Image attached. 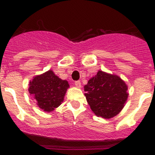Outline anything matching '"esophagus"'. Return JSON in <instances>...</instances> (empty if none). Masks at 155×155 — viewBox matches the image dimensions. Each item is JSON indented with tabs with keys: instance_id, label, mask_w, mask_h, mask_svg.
<instances>
[{
	"instance_id": "1",
	"label": "esophagus",
	"mask_w": 155,
	"mask_h": 155,
	"mask_svg": "<svg viewBox=\"0 0 155 155\" xmlns=\"http://www.w3.org/2000/svg\"><path fill=\"white\" fill-rule=\"evenodd\" d=\"M74 84H75V86H76L77 87H81V84L80 81H75Z\"/></svg>"
}]
</instances>
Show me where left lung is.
Listing matches in <instances>:
<instances>
[{
  "label": "left lung",
  "mask_w": 155,
  "mask_h": 155,
  "mask_svg": "<svg viewBox=\"0 0 155 155\" xmlns=\"http://www.w3.org/2000/svg\"><path fill=\"white\" fill-rule=\"evenodd\" d=\"M127 85L120 77L98 71L84 85L87 103L97 116L110 119L120 113L127 98Z\"/></svg>",
  "instance_id": "1"
}]
</instances>
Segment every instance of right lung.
Segmentation results:
<instances>
[{"label":"right lung","instance_id":"right-lung-1","mask_svg":"<svg viewBox=\"0 0 155 155\" xmlns=\"http://www.w3.org/2000/svg\"><path fill=\"white\" fill-rule=\"evenodd\" d=\"M69 87L68 81L61 79L50 70L30 81L28 91L36 100L37 105L49 113L61 105Z\"/></svg>","mask_w":155,"mask_h":155}]
</instances>
